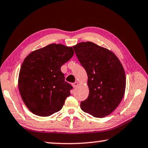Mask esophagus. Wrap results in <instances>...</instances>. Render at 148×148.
<instances>
[{
	"instance_id": "34e87169",
	"label": "esophagus",
	"mask_w": 148,
	"mask_h": 148,
	"mask_svg": "<svg viewBox=\"0 0 148 148\" xmlns=\"http://www.w3.org/2000/svg\"><path fill=\"white\" fill-rule=\"evenodd\" d=\"M72 87H77V86H78V82H74V83L72 84Z\"/></svg>"
}]
</instances>
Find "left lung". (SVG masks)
<instances>
[{"label":"left lung","mask_w":148,"mask_h":148,"mask_svg":"<svg viewBox=\"0 0 148 148\" xmlns=\"http://www.w3.org/2000/svg\"><path fill=\"white\" fill-rule=\"evenodd\" d=\"M73 48L88 76L89 94L80 108L95 117L108 116L125 94L126 76L121 62L113 52L93 42H80Z\"/></svg>","instance_id":"8db88e82"}]
</instances>
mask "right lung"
Returning a JSON list of instances; mask_svg holds the SVG:
<instances>
[{
	"instance_id": "1",
	"label": "right lung",
	"mask_w": 148,
	"mask_h": 148,
	"mask_svg": "<svg viewBox=\"0 0 148 148\" xmlns=\"http://www.w3.org/2000/svg\"><path fill=\"white\" fill-rule=\"evenodd\" d=\"M74 53L72 47L51 44L32 51L24 59L18 87L22 100L32 113L47 117L61 110L72 87L64 81L61 67Z\"/></svg>"
}]
</instances>
